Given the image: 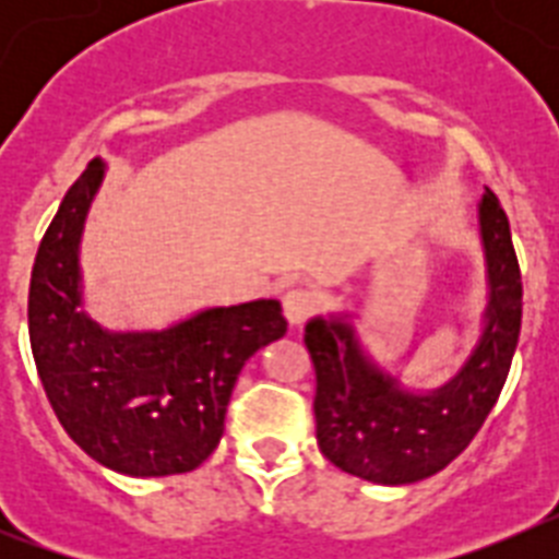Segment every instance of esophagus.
Returning a JSON list of instances; mask_svg holds the SVG:
<instances>
[{
    "label": "esophagus",
    "mask_w": 559,
    "mask_h": 559,
    "mask_svg": "<svg viewBox=\"0 0 559 559\" xmlns=\"http://www.w3.org/2000/svg\"><path fill=\"white\" fill-rule=\"evenodd\" d=\"M283 310L290 324H305L319 310V296L308 288H290L283 296Z\"/></svg>",
    "instance_id": "1"
}]
</instances>
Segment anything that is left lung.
I'll use <instances>...</instances> for the list:
<instances>
[{"mask_svg": "<svg viewBox=\"0 0 559 559\" xmlns=\"http://www.w3.org/2000/svg\"><path fill=\"white\" fill-rule=\"evenodd\" d=\"M478 229L490 302L476 349L445 386L428 394L403 389L364 355L344 319H310L305 328L319 451L349 476L374 484L433 476L471 445L496 406L521 335L523 285L510 221L492 190L478 204Z\"/></svg>", "mask_w": 559, "mask_h": 559, "instance_id": "obj_1", "label": "left lung"}]
</instances>
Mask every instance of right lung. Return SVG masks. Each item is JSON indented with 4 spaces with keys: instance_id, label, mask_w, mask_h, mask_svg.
<instances>
[{
    "instance_id": "add662e5",
    "label": "right lung",
    "mask_w": 559,
    "mask_h": 559,
    "mask_svg": "<svg viewBox=\"0 0 559 559\" xmlns=\"http://www.w3.org/2000/svg\"><path fill=\"white\" fill-rule=\"evenodd\" d=\"M103 162H88L49 224L29 276L27 324L49 406L103 467L126 476L195 471L221 442L246 360L283 338L276 299L210 308L145 333H108L81 308L83 221Z\"/></svg>"
}]
</instances>
